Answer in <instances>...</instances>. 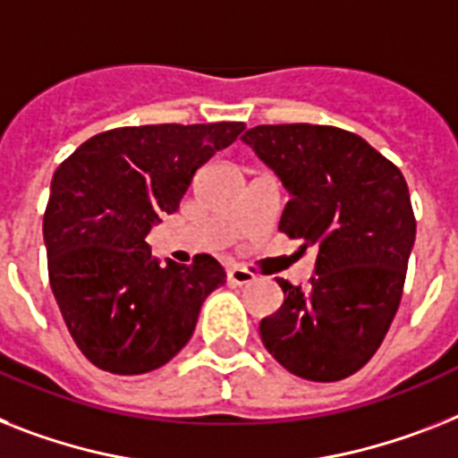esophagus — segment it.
Returning <instances> with one entry per match:
<instances>
[{"label":"esophagus","instance_id":"obj_1","mask_svg":"<svg viewBox=\"0 0 458 458\" xmlns=\"http://www.w3.org/2000/svg\"><path fill=\"white\" fill-rule=\"evenodd\" d=\"M226 278H229V283H233V285H248V283L255 281V274H250V271L243 269V267H229V269H226Z\"/></svg>","mask_w":458,"mask_h":458}]
</instances>
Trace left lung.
<instances>
[{"instance_id": "obj_1", "label": "left lung", "mask_w": 458, "mask_h": 458, "mask_svg": "<svg viewBox=\"0 0 458 458\" xmlns=\"http://www.w3.org/2000/svg\"><path fill=\"white\" fill-rule=\"evenodd\" d=\"M241 140L288 189L278 229L316 250L309 288L276 278L285 300L259 337L301 379H346L379 349L403 297L417 236L405 177L335 126H255Z\"/></svg>"}]
</instances>
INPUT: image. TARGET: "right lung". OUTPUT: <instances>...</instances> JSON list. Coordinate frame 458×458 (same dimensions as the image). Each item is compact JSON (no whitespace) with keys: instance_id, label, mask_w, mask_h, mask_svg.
<instances>
[{"instance_id":"obj_1","label":"right lung","mask_w":458,"mask_h":458,"mask_svg":"<svg viewBox=\"0 0 458 458\" xmlns=\"http://www.w3.org/2000/svg\"><path fill=\"white\" fill-rule=\"evenodd\" d=\"M241 121L126 126L60 164L44 213L48 281L67 330L96 368L145 374L182 351L222 264L161 267L145 238L175 213L191 177L243 133Z\"/></svg>"}]
</instances>
